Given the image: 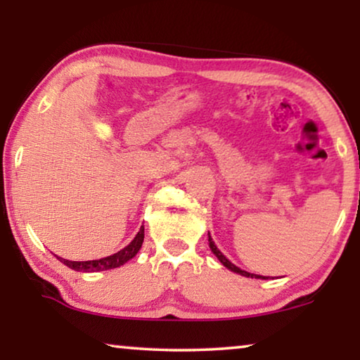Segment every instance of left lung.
I'll use <instances>...</instances> for the list:
<instances>
[{"label": "left lung", "mask_w": 360, "mask_h": 360, "mask_svg": "<svg viewBox=\"0 0 360 360\" xmlns=\"http://www.w3.org/2000/svg\"><path fill=\"white\" fill-rule=\"evenodd\" d=\"M208 243H210V249H211V252H213L216 257L219 259V262L224 265V267H228L229 270H233V272H236V274H239V275H244V277H250V278H265V277H262V275H255V274H249V272H245V270H240L239 267H236V265L233 264V262H229L228 259L224 257L223 255V252H221V250L216 248L214 245V243H213V239H211V236H210V233H208Z\"/></svg>", "instance_id": "left-lung-1"}]
</instances>
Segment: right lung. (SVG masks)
Instances as JSON below:
<instances>
[{
    "label": "right lung",
    "mask_w": 360,
    "mask_h": 360,
    "mask_svg": "<svg viewBox=\"0 0 360 360\" xmlns=\"http://www.w3.org/2000/svg\"><path fill=\"white\" fill-rule=\"evenodd\" d=\"M144 243V226H141L139 233L136 234V238L126 245L124 249H121L120 252L108 255V257L98 259V260H85V262H72V260L58 257L62 264H65L67 267H70L77 272H101V270H110L124 265L127 260H131L134 255L139 252L141 245Z\"/></svg>",
    "instance_id": "obj_1"
}]
</instances>
